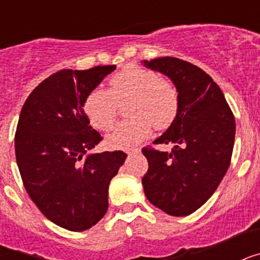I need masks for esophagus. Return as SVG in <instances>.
Wrapping results in <instances>:
<instances>
[{
    "mask_svg": "<svg viewBox=\"0 0 260 260\" xmlns=\"http://www.w3.org/2000/svg\"><path fill=\"white\" fill-rule=\"evenodd\" d=\"M139 148H137V147H134V148H130V150H126V153H128V155H132V153H137L139 152Z\"/></svg>",
    "mask_w": 260,
    "mask_h": 260,
    "instance_id": "obj_1",
    "label": "esophagus"
}]
</instances>
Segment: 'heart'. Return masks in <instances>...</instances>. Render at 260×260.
<instances>
[{
  "mask_svg": "<svg viewBox=\"0 0 260 260\" xmlns=\"http://www.w3.org/2000/svg\"><path fill=\"white\" fill-rule=\"evenodd\" d=\"M109 84V89L98 87L89 91L83 110L93 127L107 132L116 121L118 104L128 100L126 114L132 118L108 135L110 148H132L150 135L152 125L158 130L169 127L178 114L180 95L176 86L156 71L128 65L110 78Z\"/></svg>",
  "mask_w": 260,
  "mask_h": 260,
  "instance_id": "heart-1",
  "label": "heart"
}]
</instances>
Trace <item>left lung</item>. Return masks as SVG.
<instances>
[{"mask_svg":"<svg viewBox=\"0 0 260 260\" xmlns=\"http://www.w3.org/2000/svg\"><path fill=\"white\" fill-rule=\"evenodd\" d=\"M167 75L180 95V109L167 132L153 144H173L171 152L146 147L148 171L144 194L172 216L201 208L224 178L231 164L236 122L220 87L198 66L174 57L142 61Z\"/></svg>","mask_w":260,"mask_h":260,"instance_id":"left-lung-1","label":"left lung"}]
</instances>
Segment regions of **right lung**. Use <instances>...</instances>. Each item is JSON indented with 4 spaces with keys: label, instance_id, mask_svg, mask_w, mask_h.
Wrapping results in <instances>:
<instances>
[{
    "label": "right lung",
    "instance_id": "add662e5",
    "mask_svg": "<svg viewBox=\"0 0 260 260\" xmlns=\"http://www.w3.org/2000/svg\"><path fill=\"white\" fill-rule=\"evenodd\" d=\"M114 69L57 71L29 93L20 110L15 156L23 185L48 220L71 232L103 219L110 180L127 156L88 153L103 137L89 126L83 102Z\"/></svg>",
    "mask_w": 260,
    "mask_h": 260
}]
</instances>
